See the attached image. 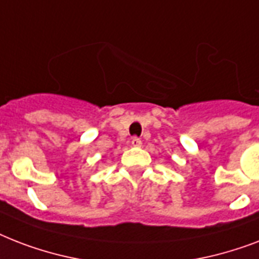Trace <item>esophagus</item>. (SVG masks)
I'll list each match as a JSON object with an SVG mask.
<instances>
[{
  "label": "esophagus",
  "instance_id": "34e87169",
  "mask_svg": "<svg viewBox=\"0 0 259 259\" xmlns=\"http://www.w3.org/2000/svg\"><path fill=\"white\" fill-rule=\"evenodd\" d=\"M141 144H142V141L138 137L132 138V145L133 146H141Z\"/></svg>",
  "mask_w": 259,
  "mask_h": 259
}]
</instances>
